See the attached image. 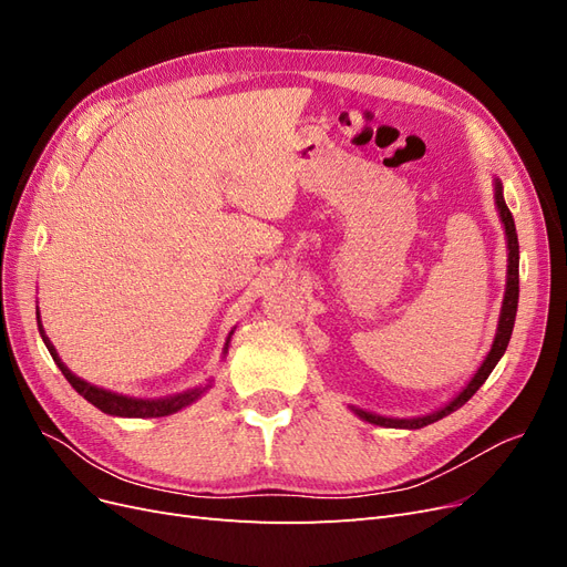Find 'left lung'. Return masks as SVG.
<instances>
[{
  "label": "left lung",
  "instance_id": "1",
  "mask_svg": "<svg viewBox=\"0 0 567 567\" xmlns=\"http://www.w3.org/2000/svg\"><path fill=\"white\" fill-rule=\"evenodd\" d=\"M494 205L496 213H499V219L504 225V234H506V248H508V267H506V290H504V302H502V312H499V323H496V333L492 340V348L487 352V357L483 359V364L473 373V379L461 388V392H456L454 398L440 406L437 411H431V414L423 416H411V419H394V416H381L373 414V411L359 409L350 404V411L354 416H359L367 423L373 425H383V427H402V431H419L423 425H431L444 416H450L452 411L461 409L466 404L473 394L480 390L487 381V375L492 373V369L499 364V359L504 357L508 340L513 333V323H516V312H518V262H520V250H518V234H516V221H513V215L508 210V205L504 200V186L499 179H494Z\"/></svg>",
  "mask_w": 567,
  "mask_h": 567
}]
</instances>
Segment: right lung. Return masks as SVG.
I'll return each mask as SVG.
<instances>
[{
	"instance_id": "right-lung-1",
	"label": "right lung",
	"mask_w": 567,
	"mask_h": 567,
	"mask_svg": "<svg viewBox=\"0 0 567 567\" xmlns=\"http://www.w3.org/2000/svg\"><path fill=\"white\" fill-rule=\"evenodd\" d=\"M38 326H40V336L44 340V346L49 350V354L54 357L56 367L61 369V373L65 375V381L71 383L75 388V392H80L84 400H87L90 404H94L96 409L104 411V414L109 416H120V419H158V416H169V414H177L179 409L194 404L196 400H200L205 392H208L213 388V379L205 383V385H196L192 390H184V392H177V394H167V398H158V400H144V398H130V394H120V392H111L106 388H99V385H92L84 379H80V375H75L71 369H68L61 357L56 352V348L51 346L49 336L44 333L42 329V321H40V307H38ZM234 336V329L229 331L227 336V342H225V350H221V354L227 357L229 352V340Z\"/></svg>"
}]
</instances>
